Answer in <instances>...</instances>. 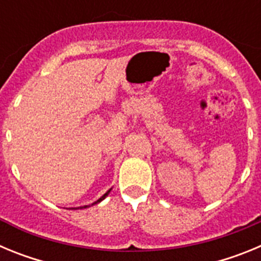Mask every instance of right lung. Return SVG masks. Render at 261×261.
<instances>
[{
	"mask_svg": "<svg viewBox=\"0 0 261 261\" xmlns=\"http://www.w3.org/2000/svg\"><path fill=\"white\" fill-rule=\"evenodd\" d=\"M110 192H111V190H110V191H107V192H106V193H105V195H103V196H102V197H100V199H99V200H96V201H95V202H94V204H98V202H100V201H102V200H105V199H106V196H108V193H110ZM94 204H93V205H94ZM80 208H81V209H84V208H87V205H85V206H80Z\"/></svg>",
	"mask_w": 261,
	"mask_h": 261,
	"instance_id": "obj_1",
	"label": "right lung"
}]
</instances>
